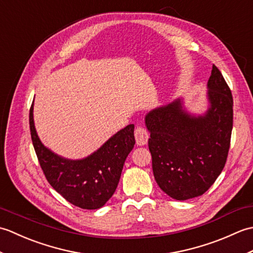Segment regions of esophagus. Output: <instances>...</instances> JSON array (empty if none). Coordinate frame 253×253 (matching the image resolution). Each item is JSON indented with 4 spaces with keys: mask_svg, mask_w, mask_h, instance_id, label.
Listing matches in <instances>:
<instances>
[{
    "mask_svg": "<svg viewBox=\"0 0 253 253\" xmlns=\"http://www.w3.org/2000/svg\"><path fill=\"white\" fill-rule=\"evenodd\" d=\"M135 138H136V143L137 146H144L147 144L149 140V133L141 126H137L135 129Z\"/></svg>",
    "mask_w": 253,
    "mask_h": 253,
    "instance_id": "esophagus-1",
    "label": "esophagus"
}]
</instances>
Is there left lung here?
Here are the masks:
<instances>
[{
	"label": "left lung",
	"instance_id": "1",
	"mask_svg": "<svg viewBox=\"0 0 253 253\" xmlns=\"http://www.w3.org/2000/svg\"><path fill=\"white\" fill-rule=\"evenodd\" d=\"M208 109L192 114L178 98L150 111L144 123L155 181L184 201L202 196L226 163L233 129V96L218 68L208 80Z\"/></svg>",
	"mask_w": 253,
	"mask_h": 253
}]
</instances>
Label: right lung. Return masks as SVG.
I'll return each mask as SVG.
<instances>
[{"label":"right lung","instance_id":"obj_1","mask_svg":"<svg viewBox=\"0 0 253 253\" xmlns=\"http://www.w3.org/2000/svg\"><path fill=\"white\" fill-rule=\"evenodd\" d=\"M32 143L47 181L74 206L96 210L114 195L125 160L135 146L133 128H123L88 157L72 160L46 148L38 136L34 121V103L29 113Z\"/></svg>","mask_w":253,"mask_h":253}]
</instances>
